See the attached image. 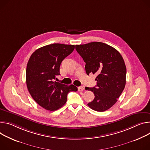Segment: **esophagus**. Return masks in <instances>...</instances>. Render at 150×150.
Instances as JSON below:
<instances>
[{
  "label": "esophagus",
  "mask_w": 150,
  "mask_h": 150,
  "mask_svg": "<svg viewBox=\"0 0 150 150\" xmlns=\"http://www.w3.org/2000/svg\"><path fill=\"white\" fill-rule=\"evenodd\" d=\"M84 90V88L83 87H82V86H80V87H78V91H83Z\"/></svg>",
  "instance_id": "1"
}]
</instances>
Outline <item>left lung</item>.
Instances as JSON below:
<instances>
[{
  "label": "left lung",
  "mask_w": 150,
  "mask_h": 150,
  "mask_svg": "<svg viewBox=\"0 0 150 150\" xmlns=\"http://www.w3.org/2000/svg\"><path fill=\"white\" fill-rule=\"evenodd\" d=\"M75 49L86 63L87 74L98 75L96 86L85 88L95 96L88 106L96 111L108 110L117 102L125 87L126 67L123 59L116 49L102 42L76 45Z\"/></svg>",
  "instance_id": "left-lung-1"
}]
</instances>
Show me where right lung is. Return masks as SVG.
<instances>
[{"label": "right lung", "mask_w": 150, "mask_h": 150, "mask_svg": "<svg viewBox=\"0 0 150 150\" xmlns=\"http://www.w3.org/2000/svg\"><path fill=\"white\" fill-rule=\"evenodd\" d=\"M74 45L53 44L36 50L31 55L26 68V84L34 100L47 110L62 107L67 94L78 88L54 81L60 75L62 62L72 52Z\"/></svg>", "instance_id": "obj_1"}]
</instances>
